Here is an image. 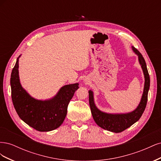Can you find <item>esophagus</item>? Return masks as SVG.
<instances>
[{"label": "esophagus", "mask_w": 161, "mask_h": 161, "mask_svg": "<svg viewBox=\"0 0 161 161\" xmlns=\"http://www.w3.org/2000/svg\"><path fill=\"white\" fill-rule=\"evenodd\" d=\"M85 82H87V81H86V80H85Z\"/></svg>", "instance_id": "1"}]
</instances>
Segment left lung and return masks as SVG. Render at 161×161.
<instances>
[{
    "instance_id": "obj_1",
    "label": "left lung",
    "mask_w": 161,
    "mask_h": 161,
    "mask_svg": "<svg viewBox=\"0 0 161 161\" xmlns=\"http://www.w3.org/2000/svg\"><path fill=\"white\" fill-rule=\"evenodd\" d=\"M131 48L136 54L138 56V61L143 70L145 80L143 94L137 108L133 111L126 114L105 113L97 108L94 102L93 92L91 90L89 91V105L92 118L95 123L101 128L115 133L121 132L138 121L144 111L147 103L148 92L150 88V76L147 70V64L140 52L133 46Z\"/></svg>"
}]
</instances>
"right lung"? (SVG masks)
<instances>
[{"label": "right lung", "instance_id": "1", "mask_svg": "<svg viewBox=\"0 0 161 161\" xmlns=\"http://www.w3.org/2000/svg\"><path fill=\"white\" fill-rule=\"evenodd\" d=\"M19 58L12 70L11 87L13 103L19 118L40 131H49L60 127L66 118L69 102L79 88V83L62 86L52 99L45 101L34 99L20 83Z\"/></svg>", "mask_w": 161, "mask_h": 161}]
</instances>
